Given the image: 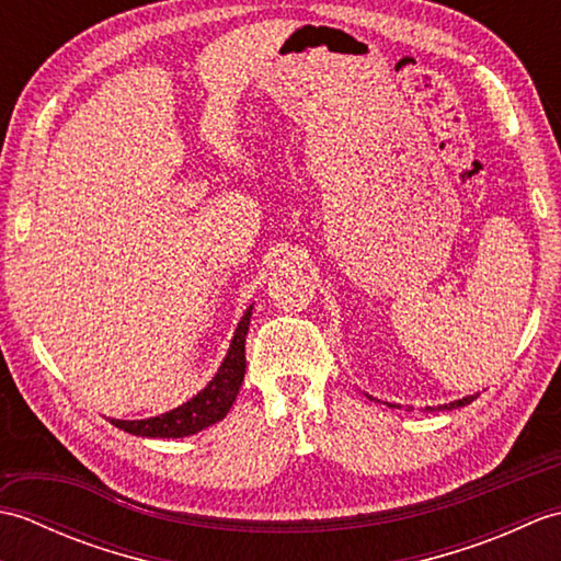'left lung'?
I'll return each mask as SVG.
<instances>
[{"instance_id": "left-lung-1", "label": "left lung", "mask_w": 561, "mask_h": 561, "mask_svg": "<svg viewBox=\"0 0 561 561\" xmlns=\"http://www.w3.org/2000/svg\"><path fill=\"white\" fill-rule=\"evenodd\" d=\"M371 398V396H368ZM374 400V398H371ZM472 400H478V396H468V398H462V400H456V402H448V404H440L438 410H456V408H465V404H470ZM390 408H396V404H390ZM426 410H434V408H426Z\"/></svg>"}]
</instances>
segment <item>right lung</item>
I'll use <instances>...</instances> for the list:
<instances>
[{"mask_svg":"<svg viewBox=\"0 0 561 561\" xmlns=\"http://www.w3.org/2000/svg\"><path fill=\"white\" fill-rule=\"evenodd\" d=\"M250 316H253V306L248 308L241 323H238L229 354H226V359L221 362L217 376H214L207 388H202L195 398H190L181 408H175L171 412L149 416V420H111V424L135 436L183 438L221 422L224 416L229 414L231 404L236 402V396L238 390H241L245 376V335Z\"/></svg>","mask_w":561,"mask_h":561,"instance_id":"add662e5","label":"right lung"}]
</instances>
